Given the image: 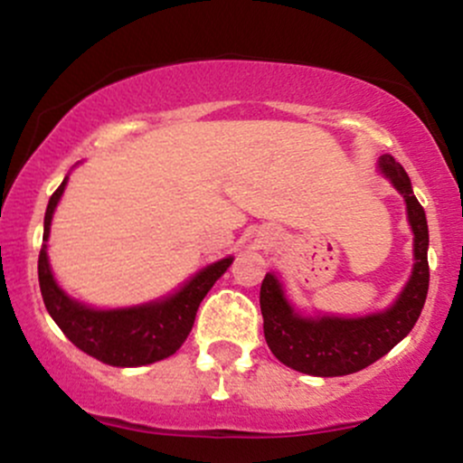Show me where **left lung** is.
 <instances>
[{
    "mask_svg": "<svg viewBox=\"0 0 463 463\" xmlns=\"http://www.w3.org/2000/svg\"><path fill=\"white\" fill-rule=\"evenodd\" d=\"M381 172L394 183L407 202L409 224L413 231L411 279L394 307L365 317H300L285 300L272 274L261 285V313L265 342L274 357L289 368L313 376H344L368 368L390 353L411 331L429 291V228L422 204L411 191V180L390 154L381 156Z\"/></svg>",
    "mask_w": 463,
    "mask_h": 463,
    "instance_id": "left-lung-1",
    "label": "left lung"
}]
</instances>
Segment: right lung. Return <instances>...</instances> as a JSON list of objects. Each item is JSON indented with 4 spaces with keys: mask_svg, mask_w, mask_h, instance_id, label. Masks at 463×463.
<instances>
[{
    "mask_svg": "<svg viewBox=\"0 0 463 463\" xmlns=\"http://www.w3.org/2000/svg\"><path fill=\"white\" fill-rule=\"evenodd\" d=\"M65 184L67 178L52 194L50 204H47L43 231L45 241L50 235L52 215H54L58 200L65 191ZM45 248L47 246L41 248L39 252V285L50 316L54 317L61 331L67 335L69 342L76 344L80 350H84L91 357L109 365H119V368L154 364V361H161L176 353L191 333L200 302L204 300L215 280L232 263V259L228 257L209 265L195 274L178 294L161 302L132 307V309L98 311L71 300L56 285L50 263H47Z\"/></svg>",
    "mask_w": 463,
    "mask_h": 463,
    "instance_id": "obj_1",
    "label": "right lung"
}]
</instances>
